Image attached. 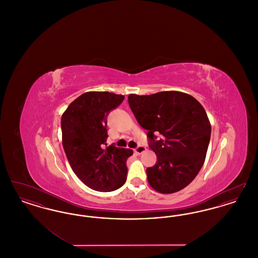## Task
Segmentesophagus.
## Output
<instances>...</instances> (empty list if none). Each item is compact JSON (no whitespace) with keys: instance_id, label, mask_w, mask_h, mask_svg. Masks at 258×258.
I'll return each mask as SVG.
<instances>
[{"instance_id":"esophagus-1","label":"esophagus","mask_w":258,"mask_h":258,"mask_svg":"<svg viewBox=\"0 0 258 258\" xmlns=\"http://www.w3.org/2000/svg\"><path fill=\"white\" fill-rule=\"evenodd\" d=\"M134 151H135V154L140 155V154H142V153H144V152L146 151V147H145V146L140 145V146H137V147L135 148Z\"/></svg>"}]
</instances>
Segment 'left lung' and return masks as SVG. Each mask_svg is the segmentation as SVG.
<instances>
[{"label": "left lung", "mask_w": 258, "mask_h": 258, "mask_svg": "<svg viewBox=\"0 0 258 258\" xmlns=\"http://www.w3.org/2000/svg\"><path fill=\"white\" fill-rule=\"evenodd\" d=\"M127 100L157 155L156 164L146 169L149 184L160 194L183 189L197 177L206 158L211 138L206 111L194 97L177 91L132 94Z\"/></svg>", "instance_id": "1"}]
</instances>
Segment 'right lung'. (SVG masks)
Instances as JSON below:
<instances>
[{"label": "right lung", "mask_w": 258, "mask_h": 258, "mask_svg": "<svg viewBox=\"0 0 258 258\" xmlns=\"http://www.w3.org/2000/svg\"><path fill=\"white\" fill-rule=\"evenodd\" d=\"M124 97L109 92H87L74 99L61 116L62 146L75 175L97 191H113L126 180L131 149L105 148L107 116Z\"/></svg>", "instance_id": "add662e5"}]
</instances>
